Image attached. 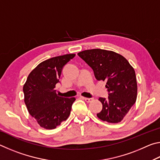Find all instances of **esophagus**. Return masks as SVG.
<instances>
[{"mask_svg": "<svg viewBox=\"0 0 160 160\" xmlns=\"http://www.w3.org/2000/svg\"><path fill=\"white\" fill-rule=\"evenodd\" d=\"M80 98L85 100L86 102H90L93 99L92 98H87V97H80Z\"/></svg>", "mask_w": 160, "mask_h": 160, "instance_id": "obj_1", "label": "esophagus"}]
</instances>
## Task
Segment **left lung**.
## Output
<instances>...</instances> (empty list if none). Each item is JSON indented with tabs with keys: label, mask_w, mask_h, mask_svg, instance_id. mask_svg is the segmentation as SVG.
<instances>
[{
	"label": "left lung",
	"mask_w": 160,
	"mask_h": 160,
	"mask_svg": "<svg viewBox=\"0 0 160 160\" xmlns=\"http://www.w3.org/2000/svg\"><path fill=\"white\" fill-rule=\"evenodd\" d=\"M78 55L93 70L97 80L106 81L108 98L99 97L102 110L97 117L107 122H121L137 98L135 72L128 61L112 51L94 48L82 51Z\"/></svg>",
	"instance_id": "left-lung-1"
}]
</instances>
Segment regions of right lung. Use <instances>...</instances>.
<instances>
[{
  "instance_id": "add662e5",
  "label": "right lung",
  "mask_w": 160,
  "mask_h": 160,
  "mask_svg": "<svg viewBox=\"0 0 160 160\" xmlns=\"http://www.w3.org/2000/svg\"><path fill=\"white\" fill-rule=\"evenodd\" d=\"M75 56L66 54L42 62L29 73L23 86L25 103L29 114L42 128L54 129L68 118L75 98L59 97L55 88L60 82L64 66Z\"/></svg>"
}]
</instances>
